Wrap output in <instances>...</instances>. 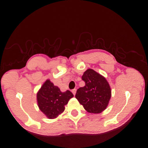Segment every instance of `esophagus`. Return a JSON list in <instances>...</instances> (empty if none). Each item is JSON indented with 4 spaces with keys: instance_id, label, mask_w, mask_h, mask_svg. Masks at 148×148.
Wrapping results in <instances>:
<instances>
[{
    "instance_id": "esophagus-1",
    "label": "esophagus",
    "mask_w": 148,
    "mask_h": 148,
    "mask_svg": "<svg viewBox=\"0 0 148 148\" xmlns=\"http://www.w3.org/2000/svg\"><path fill=\"white\" fill-rule=\"evenodd\" d=\"M71 91H72V93H73V95H75V93H76V91H77V90H76V89H73V90H72Z\"/></svg>"
}]
</instances>
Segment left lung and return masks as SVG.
I'll return each mask as SVG.
<instances>
[{"instance_id":"obj_1","label":"left lung","mask_w":148,"mask_h":148,"mask_svg":"<svg viewBox=\"0 0 148 148\" xmlns=\"http://www.w3.org/2000/svg\"><path fill=\"white\" fill-rule=\"evenodd\" d=\"M82 79L85 86L78 89L75 97L88 112L101 113L108 106L111 96L106 79L91 69L84 73Z\"/></svg>"}]
</instances>
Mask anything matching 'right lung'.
Returning <instances> with one entry per match:
<instances>
[{
	"mask_svg": "<svg viewBox=\"0 0 148 148\" xmlns=\"http://www.w3.org/2000/svg\"><path fill=\"white\" fill-rule=\"evenodd\" d=\"M73 97L70 91L61 92L49 80L44 83L37 95L38 108L47 117L55 119L62 113L65 105Z\"/></svg>",
	"mask_w": 148,
	"mask_h": 148,
	"instance_id": "1",
	"label": "right lung"
}]
</instances>
